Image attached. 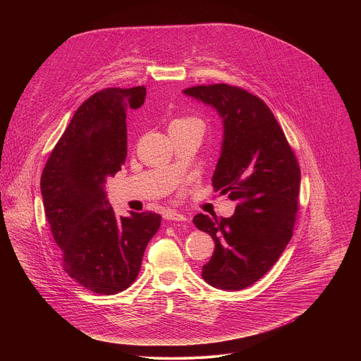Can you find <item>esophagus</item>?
Returning <instances> with one entry per match:
<instances>
[{"mask_svg":"<svg viewBox=\"0 0 361 361\" xmlns=\"http://www.w3.org/2000/svg\"><path fill=\"white\" fill-rule=\"evenodd\" d=\"M164 219L169 220V221H181V223H183V221H187V217H185V216H183V214L177 213V212H173V210L166 212Z\"/></svg>","mask_w":361,"mask_h":361,"instance_id":"34e87169","label":"esophagus"}]
</instances>
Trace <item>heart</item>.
<instances>
[{"mask_svg": "<svg viewBox=\"0 0 361 361\" xmlns=\"http://www.w3.org/2000/svg\"><path fill=\"white\" fill-rule=\"evenodd\" d=\"M188 123H200L197 118L194 117H178L176 120L171 121L170 126H176V124H188Z\"/></svg>", "mask_w": 361, "mask_h": 361, "instance_id": "heart-1", "label": "heart"}]
</instances>
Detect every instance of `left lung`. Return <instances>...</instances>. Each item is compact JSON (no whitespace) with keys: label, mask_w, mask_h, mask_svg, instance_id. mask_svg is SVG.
Returning a JSON list of instances; mask_svg holds the SVG:
<instances>
[{"label":"left lung","mask_w":361,"mask_h":361,"mask_svg":"<svg viewBox=\"0 0 361 361\" xmlns=\"http://www.w3.org/2000/svg\"><path fill=\"white\" fill-rule=\"evenodd\" d=\"M184 94L214 107L223 118V148L212 183L237 204L228 219L194 217L195 227L216 243L201 276L216 288L243 290L274 266L293 237L300 166L262 98L228 84L190 87Z\"/></svg>","instance_id":"1"}]
</instances>
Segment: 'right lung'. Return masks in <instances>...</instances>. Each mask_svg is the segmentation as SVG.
Wrapping results in <instances>:
<instances>
[{"label": "right lung", "mask_w": 361, "mask_h": 361, "mask_svg": "<svg viewBox=\"0 0 361 361\" xmlns=\"http://www.w3.org/2000/svg\"><path fill=\"white\" fill-rule=\"evenodd\" d=\"M145 87L104 88L78 107L41 174L45 217L64 271L87 290L111 295L141 269L161 216H116L104 185L127 157V110L144 104Z\"/></svg>", "instance_id": "add662e5"}]
</instances>
